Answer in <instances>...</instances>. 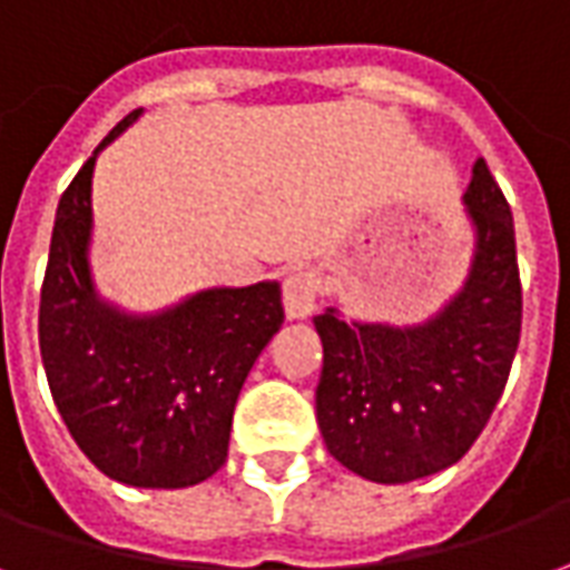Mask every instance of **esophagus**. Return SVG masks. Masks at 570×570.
<instances>
[{"label": "esophagus", "mask_w": 570, "mask_h": 570, "mask_svg": "<svg viewBox=\"0 0 570 570\" xmlns=\"http://www.w3.org/2000/svg\"><path fill=\"white\" fill-rule=\"evenodd\" d=\"M318 276L309 273V269H297V273H291L282 282V303H285V315L288 318H306V315H313L315 303H318Z\"/></svg>", "instance_id": "obj_1"}]
</instances>
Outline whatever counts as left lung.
I'll use <instances>...</instances> for the list:
<instances>
[{"mask_svg": "<svg viewBox=\"0 0 570 570\" xmlns=\"http://www.w3.org/2000/svg\"><path fill=\"white\" fill-rule=\"evenodd\" d=\"M476 255L464 288L419 327L315 315L322 380L315 416L327 452L373 483H410L450 468L483 434L522 331L517 230L480 157L464 194Z\"/></svg>", "mask_w": 570, "mask_h": 570, "instance_id": "1", "label": "left lung"}]
</instances>
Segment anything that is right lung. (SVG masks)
I'll use <instances>...</instances> for the list:
<instances>
[{"label":"right lung","mask_w":570,"mask_h":570,"mask_svg":"<svg viewBox=\"0 0 570 570\" xmlns=\"http://www.w3.org/2000/svg\"><path fill=\"white\" fill-rule=\"evenodd\" d=\"M63 190L41 282L39 348L53 404L78 450L118 483L185 489L227 459L234 406L252 364L285 322L276 282L199 291L132 318L97 301L87 273L97 154Z\"/></svg>","instance_id":"right-lung-1"}]
</instances>
